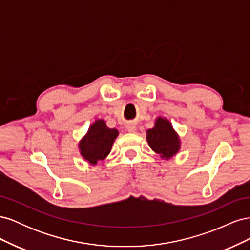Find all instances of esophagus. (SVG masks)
<instances>
[{
    "mask_svg": "<svg viewBox=\"0 0 250 250\" xmlns=\"http://www.w3.org/2000/svg\"><path fill=\"white\" fill-rule=\"evenodd\" d=\"M127 129H128V131H129V132H135V131H137V127H135L134 125H132V124H130V125L127 126Z\"/></svg>",
    "mask_w": 250,
    "mask_h": 250,
    "instance_id": "34e87169",
    "label": "esophagus"
}]
</instances>
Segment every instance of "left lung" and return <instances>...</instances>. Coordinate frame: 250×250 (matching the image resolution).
<instances>
[{"label": "left lung", "mask_w": 250, "mask_h": 250, "mask_svg": "<svg viewBox=\"0 0 250 250\" xmlns=\"http://www.w3.org/2000/svg\"><path fill=\"white\" fill-rule=\"evenodd\" d=\"M147 142L150 148L165 160H170L180 149L178 134L169 120L162 117L155 120L153 128L147 130Z\"/></svg>", "instance_id": "left-lung-1"}]
</instances>
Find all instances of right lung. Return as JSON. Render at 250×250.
I'll list each match as a JSON object with an SVG mask.
<instances>
[{"label": "right lung", "instance_id": "add662e5", "mask_svg": "<svg viewBox=\"0 0 250 250\" xmlns=\"http://www.w3.org/2000/svg\"><path fill=\"white\" fill-rule=\"evenodd\" d=\"M119 134L115 128H108L104 120H96L79 143L80 154L90 165L105 160Z\"/></svg>", "mask_w": 250, "mask_h": 250}]
</instances>
